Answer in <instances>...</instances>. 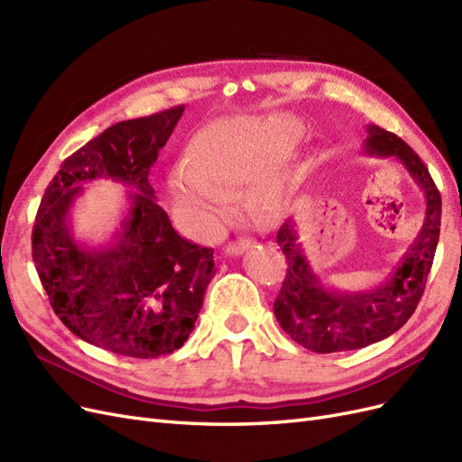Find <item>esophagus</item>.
I'll return each instance as SVG.
<instances>
[{"instance_id": "1", "label": "esophagus", "mask_w": 462, "mask_h": 462, "mask_svg": "<svg viewBox=\"0 0 462 462\" xmlns=\"http://www.w3.org/2000/svg\"><path fill=\"white\" fill-rule=\"evenodd\" d=\"M250 248V241L248 239H241L239 243H229L226 246V254L227 256H241L245 250Z\"/></svg>"}]
</instances>
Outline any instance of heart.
<instances>
[{
	"label": "heart",
	"instance_id": "heart-1",
	"mask_svg": "<svg viewBox=\"0 0 462 462\" xmlns=\"http://www.w3.org/2000/svg\"><path fill=\"white\" fill-rule=\"evenodd\" d=\"M300 136V123L287 116H241L208 125L189 143L187 167H179L171 180L180 209L214 233L231 212V190L250 183L258 208L277 209L291 180L279 162Z\"/></svg>",
	"mask_w": 462,
	"mask_h": 462
}]
</instances>
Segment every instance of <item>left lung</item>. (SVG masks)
Instances as JSON below:
<instances>
[{"instance_id": "obj_1", "label": "left lung", "mask_w": 462, "mask_h": 462, "mask_svg": "<svg viewBox=\"0 0 462 462\" xmlns=\"http://www.w3.org/2000/svg\"><path fill=\"white\" fill-rule=\"evenodd\" d=\"M362 152L366 156L393 158L404 167L424 197V223L391 275L380 285L356 291L321 282L299 243L295 217L279 227L277 245L283 250L289 270L273 302V314L292 341L321 355L356 351L389 337L407 324L424 292L439 241L441 197L414 150L397 134L370 123Z\"/></svg>"}]
</instances>
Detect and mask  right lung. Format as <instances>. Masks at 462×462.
<instances>
[{
	"instance_id": "right-lung-1",
	"label": "right lung",
	"mask_w": 462,
	"mask_h": 462,
	"mask_svg": "<svg viewBox=\"0 0 462 462\" xmlns=\"http://www.w3.org/2000/svg\"><path fill=\"white\" fill-rule=\"evenodd\" d=\"M183 111L111 125L63 162L38 208L32 260L51 309L109 353L156 358L183 346L216 275L214 250L173 229L148 177ZM100 178L131 188L130 204L109 242L87 245L72 233V208Z\"/></svg>"
}]
</instances>
